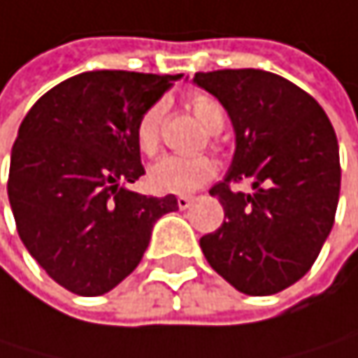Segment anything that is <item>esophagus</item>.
I'll return each mask as SVG.
<instances>
[{
    "label": "esophagus",
    "mask_w": 358,
    "mask_h": 358,
    "mask_svg": "<svg viewBox=\"0 0 358 358\" xmlns=\"http://www.w3.org/2000/svg\"><path fill=\"white\" fill-rule=\"evenodd\" d=\"M191 203H193V197H189V195H180V197H178V208H180V210H187Z\"/></svg>",
    "instance_id": "esophagus-1"
}]
</instances>
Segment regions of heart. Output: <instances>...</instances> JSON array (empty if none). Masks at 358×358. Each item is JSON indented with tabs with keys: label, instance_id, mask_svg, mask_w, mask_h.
Listing matches in <instances>:
<instances>
[{
	"label": "heart",
	"instance_id": "heart-1",
	"mask_svg": "<svg viewBox=\"0 0 358 358\" xmlns=\"http://www.w3.org/2000/svg\"><path fill=\"white\" fill-rule=\"evenodd\" d=\"M187 106L208 131L218 134L222 129L224 112L222 106L212 95L193 93ZM161 116H163V103H152L138 116L136 122V144L148 157H152L161 146ZM214 173H216V165L206 155H195V157L167 155L150 167L148 182L157 193L182 195L201 189L206 182L212 180Z\"/></svg>",
	"mask_w": 358,
	"mask_h": 358
}]
</instances>
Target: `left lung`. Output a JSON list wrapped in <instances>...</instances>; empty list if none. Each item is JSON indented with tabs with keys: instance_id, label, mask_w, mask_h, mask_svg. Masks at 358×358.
<instances>
[{
	"instance_id": "left-lung-1",
	"label": "left lung",
	"mask_w": 358,
	"mask_h": 358,
	"mask_svg": "<svg viewBox=\"0 0 358 358\" xmlns=\"http://www.w3.org/2000/svg\"><path fill=\"white\" fill-rule=\"evenodd\" d=\"M193 83L231 116L236 157L210 189L224 220L199 240L210 267L246 295H273L314 265L340 199V148L320 103L263 69L199 71ZM250 182L252 194L234 192Z\"/></svg>"
}]
</instances>
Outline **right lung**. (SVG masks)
Instances as JSON below:
<instances>
[{
	"label": "right lung",
	"instance_id": "add662e5",
	"mask_svg": "<svg viewBox=\"0 0 358 358\" xmlns=\"http://www.w3.org/2000/svg\"><path fill=\"white\" fill-rule=\"evenodd\" d=\"M178 76L85 71L44 93L22 118L10 157L8 199L16 231L63 289L97 297L129 275L152 224L176 195L129 191L144 176L138 116Z\"/></svg>",
	"mask_w": 358,
	"mask_h": 358
}]
</instances>
